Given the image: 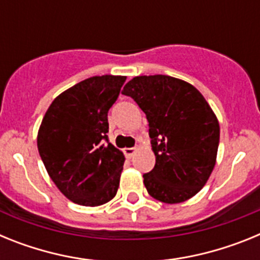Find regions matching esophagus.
Segmentation results:
<instances>
[{
	"label": "esophagus",
	"instance_id": "obj_1",
	"mask_svg": "<svg viewBox=\"0 0 260 260\" xmlns=\"http://www.w3.org/2000/svg\"><path fill=\"white\" fill-rule=\"evenodd\" d=\"M137 152V147H132V148H123V153H125V156L127 158H132L133 156H134V153Z\"/></svg>",
	"mask_w": 260,
	"mask_h": 260
}]
</instances>
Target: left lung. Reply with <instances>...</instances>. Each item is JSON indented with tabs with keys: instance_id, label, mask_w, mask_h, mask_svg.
Returning a JSON list of instances; mask_svg holds the SVG:
<instances>
[{
	"instance_id": "obj_1",
	"label": "left lung",
	"mask_w": 260,
	"mask_h": 260,
	"mask_svg": "<svg viewBox=\"0 0 260 260\" xmlns=\"http://www.w3.org/2000/svg\"><path fill=\"white\" fill-rule=\"evenodd\" d=\"M123 95L146 113L156 164L143 174L148 194L162 203H182L210 178L219 148V119L192 84L169 75L128 80Z\"/></svg>"
}]
</instances>
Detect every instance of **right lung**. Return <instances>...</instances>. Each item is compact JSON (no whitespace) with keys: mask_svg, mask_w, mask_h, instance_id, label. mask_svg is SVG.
I'll list each match as a JSON object with an SVG mask.
<instances>
[{"mask_svg":"<svg viewBox=\"0 0 260 260\" xmlns=\"http://www.w3.org/2000/svg\"><path fill=\"white\" fill-rule=\"evenodd\" d=\"M123 75L84 79L59 93L38 132V150L59 191L74 203L98 207L116 197L122 151L108 141V110L118 99Z\"/></svg>","mask_w":260,"mask_h":260,"instance_id":"right-lung-1","label":"right lung"}]
</instances>
